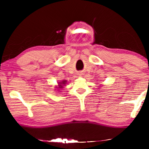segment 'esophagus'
<instances>
[{"label": "esophagus", "instance_id": "obj_1", "mask_svg": "<svg viewBox=\"0 0 149 149\" xmlns=\"http://www.w3.org/2000/svg\"><path fill=\"white\" fill-rule=\"evenodd\" d=\"M80 74H82V73H80Z\"/></svg>", "mask_w": 149, "mask_h": 149}]
</instances>
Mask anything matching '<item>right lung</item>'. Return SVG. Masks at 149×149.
Instances as JSON below:
<instances>
[{
	"label": "right lung",
	"mask_w": 149,
	"mask_h": 149,
	"mask_svg": "<svg viewBox=\"0 0 149 149\" xmlns=\"http://www.w3.org/2000/svg\"><path fill=\"white\" fill-rule=\"evenodd\" d=\"M66 80H63V81L62 82H61H61H59V83H62V84H65V83H66ZM59 88H63V87H62V85H60V84H59Z\"/></svg>",
	"instance_id": "right-lung-1"
}]
</instances>
